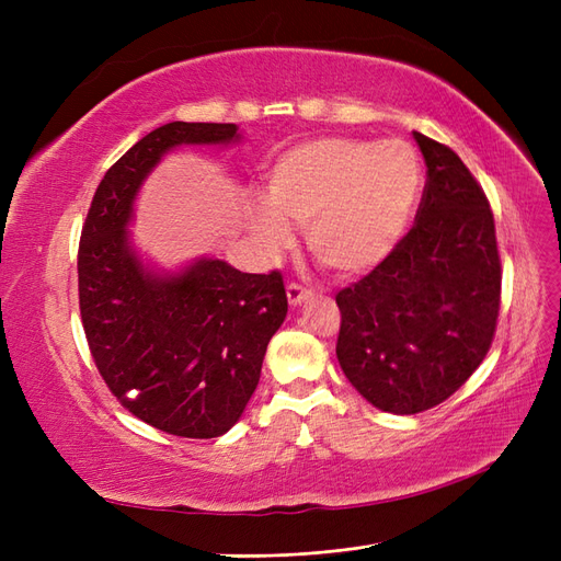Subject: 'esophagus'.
<instances>
[{"label": "esophagus", "instance_id": "1", "mask_svg": "<svg viewBox=\"0 0 561 561\" xmlns=\"http://www.w3.org/2000/svg\"><path fill=\"white\" fill-rule=\"evenodd\" d=\"M309 297H311V293L307 290V287H301L299 283L287 285V301H290V307H299V304H304Z\"/></svg>", "mask_w": 561, "mask_h": 561}]
</instances>
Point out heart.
Returning a JSON list of instances; mask_svg holds the SVG:
<instances>
[{
	"label": "heart",
	"mask_w": 561,
	"mask_h": 561,
	"mask_svg": "<svg viewBox=\"0 0 561 561\" xmlns=\"http://www.w3.org/2000/svg\"><path fill=\"white\" fill-rule=\"evenodd\" d=\"M421 190V157L407 140L316 138L285 149L271 165L268 203L254 206L252 225L271 250L293 243L287 221L304 227L322 266L360 276L400 245Z\"/></svg>",
	"instance_id": "1"
}]
</instances>
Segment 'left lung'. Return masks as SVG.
I'll use <instances>...</instances> for the list:
<instances>
[{
  "label": "left lung",
  "mask_w": 561,
  "mask_h": 561,
  "mask_svg": "<svg viewBox=\"0 0 561 561\" xmlns=\"http://www.w3.org/2000/svg\"><path fill=\"white\" fill-rule=\"evenodd\" d=\"M426 161L416 222L390 257L336 295V358L358 393L419 414L461 388L494 342L501 257L482 186L447 145L414 133Z\"/></svg>",
  "instance_id": "8db88e82"
}]
</instances>
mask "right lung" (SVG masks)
<instances>
[{
  "instance_id": "1",
  "label": "right lung",
  "mask_w": 561,
  "mask_h": 561,
  "mask_svg": "<svg viewBox=\"0 0 561 561\" xmlns=\"http://www.w3.org/2000/svg\"><path fill=\"white\" fill-rule=\"evenodd\" d=\"M239 140L236 124L173 122L147 133L98 184L81 229L79 309L95 367L133 416L180 437H219L241 419L287 313L283 276L241 274L222 260L159 274L126 227L168 151Z\"/></svg>"
}]
</instances>
